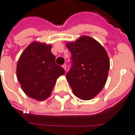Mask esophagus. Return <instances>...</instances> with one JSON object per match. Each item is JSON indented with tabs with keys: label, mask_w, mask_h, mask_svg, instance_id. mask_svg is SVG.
<instances>
[{
	"label": "esophagus",
	"mask_w": 135,
	"mask_h": 135,
	"mask_svg": "<svg viewBox=\"0 0 135 135\" xmlns=\"http://www.w3.org/2000/svg\"><path fill=\"white\" fill-rule=\"evenodd\" d=\"M62 68H64V69H65V71H66V70H67V65H62Z\"/></svg>",
	"instance_id": "obj_1"
}]
</instances>
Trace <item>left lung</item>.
<instances>
[{"label":"left lung","instance_id":"8db88e82","mask_svg":"<svg viewBox=\"0 0 135 135\" xmlns=\"http://www.w3.org/2000/svg\"><path fill=\"white\" fill-rule=\"evenodd\" d=\"M66 46L71 53L72 67L66 74L74 94L81 100L95 98L106 84L110 60L105 49L96 40L81 36Z\"/></svg>","mask_w":135,"mask_h":135}]
</instances>
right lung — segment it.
I'll use <instances>...</instances> for the list:
<instances>
[{"mask_svg": "<svg viewBox=\"0 0 135 135\" xmlns=\"http://www.w3.org/2000/svg\"><path fill=\"white\" fill-rule=\"evenodd\" d=\"M52 45L34 41L21 54L16 66V76L23 91L37 101L51 95L57 79L65 74L63 68L55 64Z\"/></svg>", "mask_w": 135, "mask_h": 135, "instance_id": "right-lung-1", "label": "right lung"}]
</instances>
